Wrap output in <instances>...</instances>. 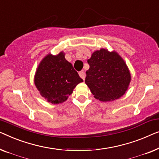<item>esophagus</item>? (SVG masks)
Instances as JSON below:
<instances>
[{"label":"esophagus","mask_w":159,"mask_h":159,"mask_svg":"<svg viewBox=\"0 0 159 159\" xmlns=\"http://www.w3.org/2000/svg\"><path fill=\"white\" fill-rule=\"evenodd\" d=\"M79 75H80V77L83 80L85 79V73H84V71H80V72H79Z\"/></svg>","instance_id":"esophagus-1"}]
</instances>
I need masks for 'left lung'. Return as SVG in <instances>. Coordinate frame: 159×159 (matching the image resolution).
<instances>
[{"mask_svg":"<svg viewBox=\"0 0 159 159\" xmlns=\"http://www.w3.org/2000/svg\"><path fill=\"white\" fill-rule=\"evenodd\" d=\"M87 62L89 69L85 83L96 99L112 101L124 94L131 76L124 60L117 52L101 49L93 52Z\"/></svg>","mask_w":159,"mask_h":159,"instance_id":"obj_1","label":"left lung"}]
</instances>
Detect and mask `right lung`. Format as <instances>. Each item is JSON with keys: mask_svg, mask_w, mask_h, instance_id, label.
Segmentation results:
<instances>
[{"mask_svg": "<svg viewBox=\"0 0 159 159\" xmlns=\"http://www.w3.org/2000/svg\"><path fill=\"white\" fill-rule=\"evenodd\" d=\"M82 81L62 52L57 56L47 55L39 65L34 78V84L40 94L52 104L67 100L73 89Z\"/></svg>", "mask_w": 159, "mask_h": 159, "instance_id": "obj_1", "label": "right lung"}]
</instances>
